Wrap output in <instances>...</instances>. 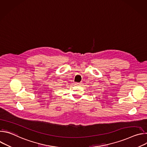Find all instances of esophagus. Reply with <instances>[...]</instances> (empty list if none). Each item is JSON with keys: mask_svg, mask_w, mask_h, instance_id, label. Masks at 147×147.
<instances>
[{"mask_svg": "<svg viewBox=\"0 0 147 147\" xmlns=\"http://www.w3.org/2000/svg\"><path fill=\"white\" fill-rule=\"evenodd\" d=\"M76 84L77 85V86H81V84H82V83L81 82H77V83H76Z\"/></svg>", "mask_w": 147, "mask_h": 147, "instance_id": "esophagus-1", "label": "esophagus"}]
</instances>
